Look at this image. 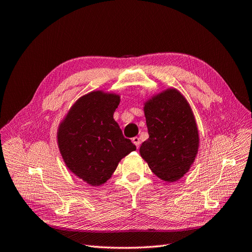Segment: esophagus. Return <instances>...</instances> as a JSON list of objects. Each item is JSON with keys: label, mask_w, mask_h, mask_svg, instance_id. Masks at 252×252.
<instances>
[{"label": "esophagus", "mask_w": 252, "mask_h": 252, "mask_svg": "<svg viewBox=\"0 0 252 252\" xmlns=\"http://www.w3.org/2000/svg\"><path fill=\"white\" fill-rule=\"evenodd\" d=\"M132 141H133V144L136 146L137 148L139 147V145H140V139H139V137H137V136H135V137H133L132 138Z\"/></svg>", "instance_id": "1"}]
</instances>
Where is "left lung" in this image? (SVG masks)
I'll use <instances>...</instances> for the list:
<instances>
[{
	"mask_svg": "<svg viewBox=\"0 0 252 252\" xmlns=\"http://www.w3.org/2000/svg\"><path fill=\"white\" fill-rule=\"evenodd\" d=\"M149 138L140 146V156L154 175L175 182L195 160L199 135L188 101L176 89H167L145 104Z\"/></svg>",
	"mask_w": 252,
	"mask_h": 252,
	"instance_id": "8db88e82",
	"label": "left lung"
}]
</instances>
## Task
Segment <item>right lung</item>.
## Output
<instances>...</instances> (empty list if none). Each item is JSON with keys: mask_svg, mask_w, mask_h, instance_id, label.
<instances>
[{"mask_svg": "<svg viewBox=\"0 0 252 252\" xmlns=\"http://www.w3.org/2000/svg\"><path fill=\"white\" fill-rule=\"evenodd\" d=\"M117 94L93 92L75 102L59 130V147L68 168L92 186L111 178L122 158L136 150L113 118Z\"/></svg>", "mask_w": 252, "mask_h": 252, "instance_id": "obj_1", "label": "right lung"}]
</instances>
